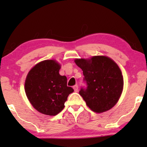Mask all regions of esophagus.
Listing matches in <instances>:
<instances>
[{
	"label": "esophagus",
	"instance_id": "obj_1",
	"mask_svg": "<svg viewBox=\"0 0 147 147\" xmlns=\"http://www.w3.org/2000/svg\"><path fill=\"white\" fill-rule=\"evenodd\" d=\"M73 88H74V91H75L76 92H77L78 91V85H75L73 87Z\"/></svg>",
	"mask_w": 147,
	"mask_h": 147
}]
</instances>
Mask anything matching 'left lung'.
Wrapping results in <instances>:
<instances>
[{
	"label": "left lung",
	"instance_id": "8db88e82",
	"mask_svg": "<svg viewBox=\"0 0 147 147\" xmlns=\"http://www.w3.org/2000/svg\"><path fill=\"white\" fill-rule=\"evenodd\" d=\"M75 63L83 71L87 88L79 94L92 111L102 113L117 103L123 90V76L118 65L106 56L90 59H76Z\"/></svg>",
	"mask_w": 147,
	"mask_h": 147
}]
</instances>
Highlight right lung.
Segmentation results:
<instances>
[{
    "instance_id": "obj_1",
    "label": "right lung",
    "mask_w": 147,
    "mask_h": 147,
    "mask_svg": "<svg viewBox=\"0 0 147 147\" xmlns=\"http://www.w3.org/2000/svg\"><path fill=\"white\" fill-rule=\"evenodd\" d=\"M61 65L55 60H44L28 73L25 83L26 95L34 108L41 113L55 116L74 89L67 86V78L61 76Z\"/></svg>"
}]
</instances>
